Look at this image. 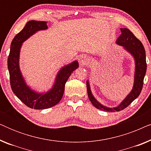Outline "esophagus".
<instances>
[{
  "label": "esophagus",
  "instance_id": "esophagus-1",
  "mask_svg": "<svg viewBox=\"0 0 151 151\" xmlns=\"http://www.w3.org/2000/svg\"><path fill=\"white\" fill-rule=\"evenodd\" d=\"M88 58L85 55H82L79 58V63L80 65H84L87 63Z\"/></svg>",
  "mask_w": 151,
  "mask_h": 151
}]
</instances>
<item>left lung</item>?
<instances>
[{
  "label": "left lung",
  "instance_id": "8db88e82",
  "mask_svg": "<svg viewBox=\"0 0 151 151\" xmlns=\"http://www.w3.org/2000/svg\"><path fill=\"white\" fill-rule=\"evenodd\" d=\"M121 35L116 40L117 44L124 47V48L133 55L135 60V82H134L133 88L131 92L128 95L127 98L118 106L113 109L108 108L100 104L94 98L91 91L88 82H86L88 96L93 105L98 109L107 111V112H115V111L123 110L139 96L142 87H143L144 78L146 71V52L141 41L136 38L135 35L127 28L121 29Z\"/></svg>",
  "mask_w": 151,
  "mask_h": 151
}]
</instances>
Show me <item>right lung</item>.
Wrapping results in <instances>:
<instances>
[{
	"label": "right lung",
	"instance_id": "right-lung-1",
	"mask_svg": "<svg viewBox=\"0 0 151 151\" xmlns=\"http://www.w3.org/2000/svg\"><path fill=\"white\" fill-rule=\"evenodd\" d=\"M46 29H47L46 22L36 20L29 21L21 32L16 34L12 40L7 60L12 89L17 98L31 109H45L56 105L63 98L68 78L79 66L77 61H74L63 67L58 74L53 88L45 94L37 93L26 85L18 65L20 47L24 40L37 31Z\"/></svg>",
	"mask_w": 151,
	"mask_h": 151
}]
</instances>
